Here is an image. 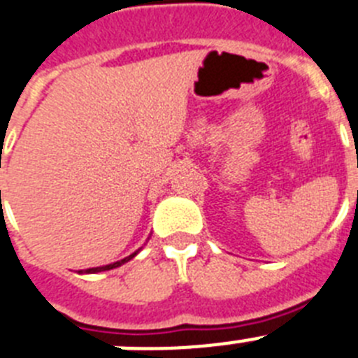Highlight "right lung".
<instances>
[{"label": "right lung", "mask_w": 358, "mask_h": 358, "mask_svg": "<svg viewBox=\"0 0 358 358\" xmlns=\"http://www.w3.org/2000/svg\"><path fill=\"white\" fill-rule=\"evenodd\" d=\"M136 254H138V250H136V252H133L131 256L124 257V259H120V261H115V263H111V265H106V266H95V268H88V270H85V273H97V272H104V270L117 268V266L124 265V263H127V261H129V259H133V257H135ZM80 273H83V270H80Z\"/></svg>", "instance_id": "right-lung-1"}]
</instances>
